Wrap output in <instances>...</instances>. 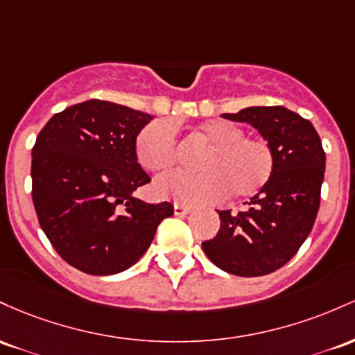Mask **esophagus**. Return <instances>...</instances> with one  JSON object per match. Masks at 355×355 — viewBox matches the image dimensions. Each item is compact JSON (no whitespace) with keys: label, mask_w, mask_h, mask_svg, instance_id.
<instances>
[{"label":"esophagus","mask_w":355,"mask_h":355,"mask_svg":"<svg viewBox=\"0 0 355 355\" xmlns=\"http://www.w3.org/2000/svg\"><path fill=\"white\" fill-rule=\"evenodd\" d=\"M193 211V206H184V205H179V202H176L174 205V214L176 216H184V214H188Z\"/></svg>","instance_id":"esophagus-1"}]
</instances>
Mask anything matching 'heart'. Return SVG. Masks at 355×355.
I'll return each instance as SVG.
<instances>
[{"label":"heart","mask_w":355,"mask_h":355,"mask_svg":"<svg viewBox=\"0 0 355 355\" xmlns=\"http://www.w3.org/2000/svg\"><path fill=\"white\" fill-rule=\"evenodd\" d=\"M196 135L206 142L199 154L198 173H174L156 179L154 191L184 205L230 198H250L270 181L275 167L273 150L265 139L246 137L245 130L225 119L198 125ZM139 164L150 173H164L176 164V132L171 122L154 121L135 137Z\"/></svg>","instance_id":"1"}]
</instances>
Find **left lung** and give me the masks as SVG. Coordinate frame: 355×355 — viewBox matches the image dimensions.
Listing matches in <instances>:
<instances>
[{"mask_svg": "<svg viewBox=\"0 0 355 355\" xmlns=\"http://www.w3.org/2000/svg\"><path fill=\"white\" fill-rule=\"evenodd\" d=\"M223 117L254 127L272 147L275 167L265 188L245 202V211H218L220 231L202 241V250L225 272L261 277L292 260L312 231L325 153L315 127L286 107H246Z\"/></svg>", "mask_w": 355, "mask_h": 355, "instance_id": "8db88e82", "label": "left lung"}]
</instances>
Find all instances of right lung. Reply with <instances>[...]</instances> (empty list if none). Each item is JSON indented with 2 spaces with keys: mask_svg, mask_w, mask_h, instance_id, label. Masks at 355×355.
<instances>
[{
  "mask_svg": "<svg viewBox=\"0 0 355 355\" xmlns=\"http://www.w3.org/2000/svg\"><path fill=\"white\" fill-rule=\"evenodd\" d=\"M153 115L114 102L67 107L40 130L31 150L33 205L40 226L67 263L89 275H115L137 263L171 202L149 205L134 191L150 178L135 137Z\"/></svg>",
  "mask_w": 355,
  "mask_h": 355,
  "instance_id": "right-lung-1",
  "label": "right lung"
}]
</instances>
